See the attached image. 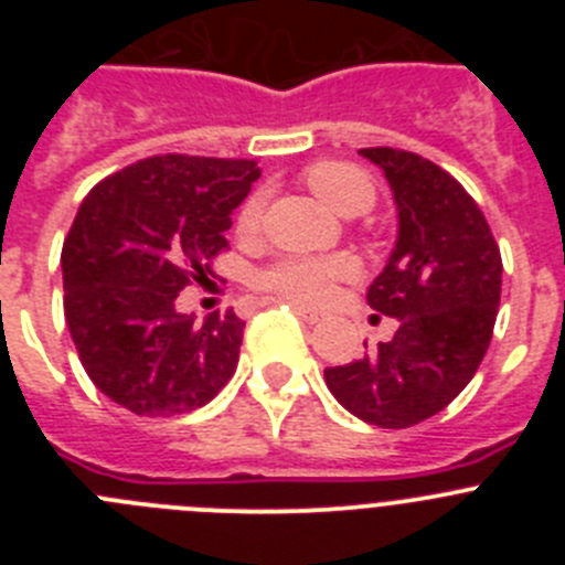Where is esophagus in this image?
I'll use <instances>...</instances> for the list:
<instances>
[{
	"mask_svg": "<svg viewBox=\"0 0 565 565\" xmlns=\"http://www.w3.org/2000/svg\"><path fill=\"white\" fill-rule=\"evenodd\" d=\"M294 313H297L299 319H306L308 326H317V322L326 319V311H317V308H306V306H294Z\"/></svg>",
	"mask_w": 565,
	"mask_h": 565,
	"instance_id": "34e87169",
	"label": "esophagus"
}]
</instances>
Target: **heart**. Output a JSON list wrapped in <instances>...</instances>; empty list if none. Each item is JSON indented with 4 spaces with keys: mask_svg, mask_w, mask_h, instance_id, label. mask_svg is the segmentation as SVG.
<instances>
[{
    "mask_svg": "<svg viewBox=\"0 0 565 565\" xmlns=\"http://www.w3.org/2000/svg\"><path fill=\"white\" fill-rule=\"evenodd\" d=\"M306 181L319 201L339 214H359L373 203V186L367 174L351 163L322 161L306 172ZM263 212V198H248L239 212V228H254ZM353 274V259L344 254L333 257H282L257 271L254 282L274 297L291 302H322L331 294L333 282Z\"/></svg>",
    "mask_w": 565,
    "mask_h": 565,
    "instance_id": "obj_1",
    "label": "heart"
}]
</instances>
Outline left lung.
<instances>
[{
	"label": "left lung",
	"instance_id": "8db88e82",
	"mask_svg": "<svg viewBox=\"0 0 565 565\" xmlns=\"http://www.w3.org/2000/svg\"><path fill=\"white\" fill-rule=\"evenodd\" d=\"M359 154L382 169L396 203V246L367 306L398 319V331L362 359L326 367V384L356 418L402 430L444 411L476 376L501 306V252L450 172L391 147Z\"/></svg>",
	"mask_w": 565,
	"mask_h": 565
}]
</instances>
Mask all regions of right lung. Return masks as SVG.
<instances>
[{
    "label": "right lung",
    "mask_w": 565,
    "mask_h": 565,
    "mask_svg": "<svg viewBox=\"0 0 565 565\" xmlns=\"http://www.w3.org/2000/svg\"><path fill=\"white\" fill-rule=\"evenodd\" d=\"M257 161L158 154L109 174L78 206L62 248L64 319L104 396L147 418L192 413L234 376L246 322L178 311L212 274Z\"/></svg>",
    "instance_id": "1"
}]
</instances>
